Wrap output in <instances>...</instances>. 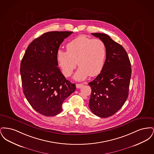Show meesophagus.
<instances>
[{"label": "esophagus", "instance_id": "34e87169", "mask_svg": "<svg viewBox=\"0 0 154 154\" xmlns=\"http://www.w3.org/2000/svg\"><path fill=\"white\" fill-rule=\"evenodd\" d=\"M83 84H76V88H80L81 87H82Z\"/></svg>", "mask_w": 154, "mask_h": 154}]
</instances>
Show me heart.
<instances>
[{"label":"heart","mask_w":154,"mask_h":154,"mask_svg":"<svg viewBox=\"0 0 154 154\" xmlns=\"http://www.w3.org/2000/svg\"><path fill=\"white\" fill-rule=\"evenodd\" d=\"M66 50H59L57 53L59 66L65 76L72 73L77 62L80 66L74 75L77 80H84L88 75L96 76L102 70L107 51L102 40L80 36L66 44Z\"/></svg>","instance_id":"1"}]
</instances>
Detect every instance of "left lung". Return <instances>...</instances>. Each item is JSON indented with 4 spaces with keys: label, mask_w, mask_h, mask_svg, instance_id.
<instances>
[{
    "label": "left lung",
    "mask_w": 154,
    "mask_h": 154,
    "mask_svg": "<svg viewBox=\"0 0 154 154\" xmlns=\"http://www.w3.org/2000/svg\"><path fill=\"white\" fill-rule=\"evenodd\" d=\"M92 35L104 42L107 52L100 73L88 83L92 89L89 107L96 116L109 117L121 109L128 97L131 64L124 47L109 36Z\"/></svg>",
    "instance_id": "left-lung-1"
}]
</instances>
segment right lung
Masks as SVG:
<instances>
[{
    "instance_id": "right-lung-1",
    "label": "right lung",
    "mask_w": 154,
    "mask_h": 154,
    "mask_svg": "<svg viewBox=\"0 0 154 154\" xmlns=\"http://www.w3.org/2000/svg\"><path fill=\"white\" fill-rule=\"evenodd\" d=\"M73 32L53 31L35 38L21 62L23 92L33 109L47 117L62 110V103L75 90L58 67L57 53L64 39Z\"/></svg>"
}]
</instances>
